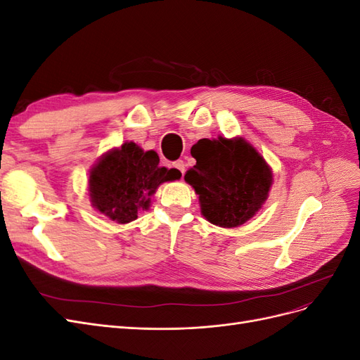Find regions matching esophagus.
<instances>
[{"instance_id": "obj_1", "label": "esophagus", "mask_w": 360, "mask_h": 360, "mask_svg": "<svg viewBox=\"0 0 360 360\" xmlns=\"http://www.w3.org/2000/svg\"><path fill=\"white\" fill-rule=\"evenodd\" d=\"M172 167L177 168L181 174H184V169H186V163H184L183 160H176V162L172 163Z\"/></svg>"}]
</instances>
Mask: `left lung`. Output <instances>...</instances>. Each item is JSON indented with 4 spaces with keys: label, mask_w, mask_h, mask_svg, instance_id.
<instances>
[{
    "label": "left lung",
    "mask_w": 360,
    "mask_h": 360,
    "mask_svg": "<svg viewBox=\"0 0 360 360\" xmlns=\"http://www.w3.org/2000/svg\"><path fill=\"white\" fill-rule=\"evenodd\" d=\"M191 153L197 165L186 172L184 180L200 195L207 221L234 228L261 209L274 176L264 158L243 138H204Z\"/></svg>",
    "instance_id": "obj_1"
}]
</instances>
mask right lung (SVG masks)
Returning a JSON list of instances; mask_svg holds the SVG:
<instances>
[{"label":"right lung","mask_w":360,"mask_h":360,"mask_svg":"<svg viewBox=\"0 0 360 360\" xmlns=\"http://www.w3.org/2000/svg\"><path fill=\"white\" fill-rule=\"evenodd\" d=\"M176 168L159 167L156 151L124 143L105 153L90 171L89 192L97 212L117 224H129L150 207V197L163 181L179 180Z\"/></svg>","instance_id":"add662e5"}]
</instances>
